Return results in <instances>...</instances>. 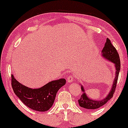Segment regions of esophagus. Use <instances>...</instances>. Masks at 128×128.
I'll list each match as a JSON object with an SVG mask.
<instances>
[{"label": "esophagus", "instance_id": "obj_1", "mask_svg": "<svg viewBox=\"0 0 128 128\" xmlns=\"http://www.w3.org/2000/svg\"><path fill=\"white\" fill-rule=\"evenodd\" d=\"M67 81L68 83H70V82H73L74 81V76L73 75H70L69 76L67 77Z\"/></svg>", "mask_w": 128, "mask_h": 128}]
</instances>
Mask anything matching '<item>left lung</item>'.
Wrapping results in <instances>:
<instances>
[{
    "label": "left lung",
    "mask_w": 128,
    "mask_h": 128,
    "mask_svg": "<svg viewBox=\"0 0 128 128\" xmlns=\"http://www.w3.org/2000/svg\"><path fill=\"white\" fill-rule=\"evenodd\" d=\"M102 56L108 61L112 62L114 63L116 67V76H115L113 84H112V89L109 93L103 100H94L90 99L86 95L85 93L84 87L81 85V90L83 92V94L81 96V98L78 100L79 105L81 107L85 108L86 109L89 110H94V109H98V108L102 107L104 104H105L110 98L113 97V95L116 90V83H117L118 78V74L120 70V60L119 54L117 51L112 44L110 39L107 38L106 42L104 44V47L102 51ZM81 85V84H80Z\"/></svg>",
    "instance_id": "1"
}]
</instances>
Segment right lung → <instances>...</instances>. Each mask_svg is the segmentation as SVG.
<instances>
[{
    "mask_svg": "<svg viewBox=\"0 0 128 128\" xmlns=\"http://www.w3.org/2000/svg\"><path fill=\"white\" fill-rule=\"evenodd\" d=\"M64 78L49 82L38 89H32L22 85L12 75V86L14 92L25 106L39 112H45L53 106L58 90L66 84Z\"/></svg>",
    "mask_w": 128,
    "mask_h": 128,
    "instance_id": "1",
    "label": "right lung"
}]
</instances>
